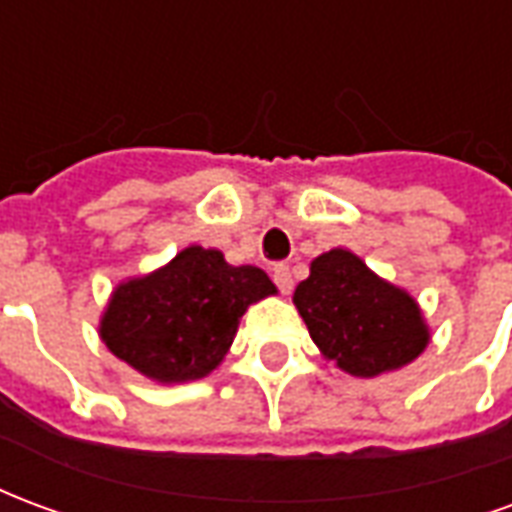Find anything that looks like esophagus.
<instances>
[{
    "label": "esophagus",
    "mask_w": 512,
    "mask_h": 512,
    "mask_svg": "<svg viewBox=\"0 0 512 512\" xmlns=\"http://www.w3.org/2000/svg\"><path fill=\"white\" fill-rule=\"evenodd\" d=\"M271 279H274V285H277L282 293H290V290H293V274H290L288 263H277V266L271 268Z\"/></svg>",
    "instance_id": "34e87169"
}]
</instances>
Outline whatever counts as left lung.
<instances>
[{
	"label": "left lung",
	"instance_id": "1",
	"mask_svg": "<svg viewBox=\"0 0 512 512\" xmlns=\"http://www.w3.org/2000/svg\"><path fill=\"white\" fill-rule=\"evenodd\" d=\"M293 304L312 343L345 373L373 378L408 365L428 345V326L406 290L378 279L345 249L315 257Z\"/></svg>",
	"mask_w": 512,
	"mask_h": 512
}]
</instances>
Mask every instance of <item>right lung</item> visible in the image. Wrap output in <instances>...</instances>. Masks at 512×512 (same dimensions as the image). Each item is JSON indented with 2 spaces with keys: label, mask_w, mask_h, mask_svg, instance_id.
Here are the masks:
<instances>
[{
  "label": "right lung",
  "mask_w": 512,
  "mask_h": 512,
  "mask_svg": "<svg viewBox=\"0 0 512 512\" xmlns=\"http://www.w3.org/2000/svg\"><path fill=\"white\" fill-rule=\"evenodd\" d=\"M277 293L266 271L230 266L216 249L189 246L156 274L115 290L101 321L106 348L164 384L211 373L249 304Z\"/></svg>",
  "instance_id": "1"
}]
</instances>
